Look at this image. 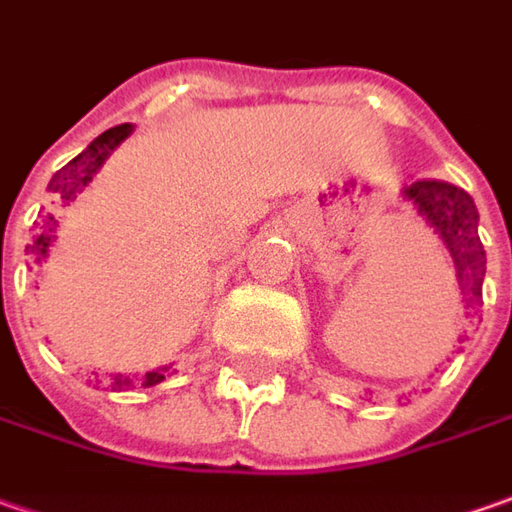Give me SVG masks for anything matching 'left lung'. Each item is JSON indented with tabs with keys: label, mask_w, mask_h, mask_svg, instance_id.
I'll return each mask as SVG.
<instances>
[{
	"label": "left lung",
	"mask_w": 512,
	"mask_h": 512,
	"mask_svg": "<svg viewBox=\"0 0 512 512\" xmlns=\"http://www.w3.org/2000/svg\"><path fill=\"white\" fill-rule=\"evenodd\" d=\"M402 198L411 201L416 215L431 226L442 238L445 249L453 257V269L465 303L482 297V280H485V246L479 240V212L476 203L459 186L445 181H414L411 186H402ZM471 297H466V291Z\"/></svg>",
	"instance_id": "left-lung-1"
}]
</instances>
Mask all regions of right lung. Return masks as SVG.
Returning <instances> with one entry per match:
<instances>
[{"label": "right lung", "instance_id": "add662e5", "mask_svg": "<svg viewBox=\"0 0 512 512\" xmlns=\"http://www.w3.org/2000/svg\"><path fill=\"white\" fill-rule=\"evenodd\" d=\"M133 124H118L113 130H107V133H101L96 141H90V147L84 152H79L70 164H64L53 178H50V184H47V192H53L59 201L70 203L79 198L81 192H84V186H90V181L96 178V172L104 167V161L113 155V150L124 141V138H130L133 135ZM56 226L59 221L50 215L47 218V226L36 235V238L27 243V255L33 257V263H45L47 255H50V246H53V240H56ZM172 365H161V368H155V371H147L144 377H141V385L144 388H150V385H158V382H164L167 379V371ZM133 379L124 377L121 374L115 377V385L121 388V385H130Z\"/></svg>", "mask_w": 512, "mask_h": 512}]
</instances>
